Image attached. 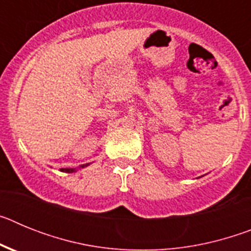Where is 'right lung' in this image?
I'll return each instance as SVG.
<instances>
[{"mask_svg": "<svg viewBox=\"0 0 251 251\" xmlns=\"http://www.w3.org/2000/svg\"><path fill=\"white\" fill-rule=\"evenodd\" d=\"M86 166H89V163H86V165H81L80 167H79V170H80V168L86 167ZM60 171H61V172H66V174H73V172H76L77 168H61Z\"/></svg>", "mask_w": 251, "mask_h": 251, "instance_id": "obj_1", "label": "right lung"}]
</instances>
